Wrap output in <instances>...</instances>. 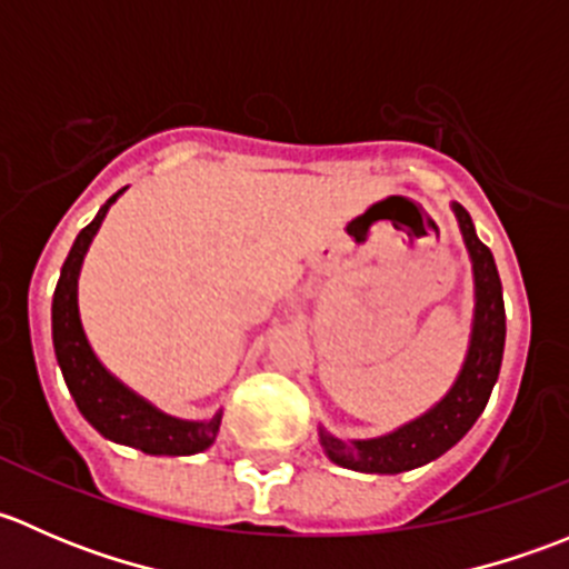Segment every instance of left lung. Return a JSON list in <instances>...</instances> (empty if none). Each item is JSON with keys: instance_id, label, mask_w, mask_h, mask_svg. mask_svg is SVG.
Here are the masks:
<instances>
[{"instance_id": "8db88e82", "label": "left lung", "mask_w": 569, "mask_h": 569, "mask_svg": "<svg viewBox=\"0 0 569 569\" xmlns=\"http://www.w3.org/2000/svg\"><path fill=\"white\" fill-rule=\"evenodd\" d=\"M457 222L473 263V327L465 363L449 393L418 416L416 421L380 435L371 440H338L319 427V440L325 455L341 468L360 473H401L438 460L440 455L457 446L485 412L492 386L498 380L507 341V313H503V291L498 278L496 258L487 244L476 237L473 220L460 203H451Z\"/></svg>"}]
</instances>
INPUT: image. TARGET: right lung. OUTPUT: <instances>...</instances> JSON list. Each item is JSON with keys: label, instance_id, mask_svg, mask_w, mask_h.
<instances>
[{"label": "right lung", "instance_id": "obj_1", "mask_svg": "<svg viewBox=\"0 0 569 569\" xmlns=\"http://www.w3.org/2000/svg\"><path fill=\"white\" fill-rule=\"evenodd\" d=\"M120 192H114L101 206L93 222L79 231L77 242H73L60 269L54 300H51V341H54L57 363H60L66 386L77 401L79 412L107 440L159 457L200 455L214 443L217 432H220L222 410H217L209 421H183V418H173L153 407L151 401L126 388L118 377L109 375L104 363L96 358L93 347L84 336L82 319H79L77 291L82 261L88 256L90 242L99 233L101 222H104L109 206L120 198Z\"/></svg>", "mask_w": 569, "mask_h": 569}]
</instances>
